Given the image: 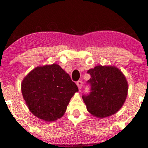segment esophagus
<instances>
[{
    "label": "esophagus",
    "mask_w": 148,
    "mask_h": 148,
    "mask_svg": "<svg viewBox=\"0 0 148 148\" xmlns=\"http://www.w3.org/2000/svg\"><path fill=\"white\" fill-rule=\"evenodd\" d=\"M76 84H77V86L79 89L80 90L82 88V86H83V82H82V81H78V82H77Z\"/></svg>",
    "instance_id": "obj_1"
}]
</instances>
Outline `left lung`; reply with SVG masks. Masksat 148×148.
<instances>
[{"mask_svg":"<svg viewBox=\"0 0 148 148\" xmlns=\"http://www.w3.org/2000/svg\"><path fill=\"white\" fill-rule=\"evenodd\" d=\"M88 73L91 76L87 82L90 92L82 96L87 110L100 118L116 114L127 97L128 83L124 74L116 66L101 65L89 69Z\"/></svg>","mask_w":148,"mask_h":148,"instance_id":"left-lung-1","label":"left lung"}]
</instances>
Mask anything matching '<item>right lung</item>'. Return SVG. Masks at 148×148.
I'll use <instances>...</instances> for the list:
<instances>
[{"label":"right lung","instance_id":"obj_1","mask_svg":"<svg viewBox=\"0 0 148 148\" xmlns=\"http://www.w3.org/2000/svg\"><path fill=\"white\" fill-rule=\"evenodd\" d=\"M77 91L69 75L57 64L36 67L22 83L23 97L30 112L47 122L63 116Z\"/></svg>","mask_w":148,"mask_h":148}]
</instances>
